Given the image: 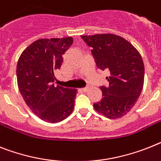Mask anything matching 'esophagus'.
Wrapping results in <instances>:
<instances>
[{"mask_svg":"<svg viewBox=\"0 0 161 161\" xmlns=\"http://www.w3.org/2000/svg\"><path fill=\"white\" fill-rule=\"evenodd\" d=\"M89 90V87H83V88H81V91L83 92H87Z\"/></svg>","mask_w":161,"mask_h":161,"instance_id":"1","label":"esophagus"}]
</instances>
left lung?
I'll return each instance as SVG.
<instances>
[{
	"mask_svg": "<svg viewBox=\"0 0 161 161\" xmlns=\"http://www.w3.org/2000/svg\"><path fill=\"white\" fill-rule=\"evenodd\" d=\"M92 48L97 68L109 69V86H101L102 99L93 104L98 113L118 119L129 113L142 92L144 64L136 48L126 39L112 33L81 36Z\"/></svg>",
	"mask_w": 161,
	"mask_h": 161,
	"instance_id": "1",
	"label": "left lung"
}]
</instances>
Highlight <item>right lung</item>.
Here are the masks:
<instances>
[{
	"label": "right lung",
	"mask_w": 161,
	"mask_h": 161,
	"mask_svg": "<svg viewBox=\"0 0 161 161\" xmlns=\"http://www.w3.org/2000/svg\"><path fill=\"white\" fill-rule=\"evenodd\" d=\"M72 37L39 39L22 52L17 64L18 87L25 103L41 119L64 120L73 112L77 89L54 85V72L61 67L63 55Z\"/></svg>",
	"instance_id": "add662e5"
}]
</instances>
